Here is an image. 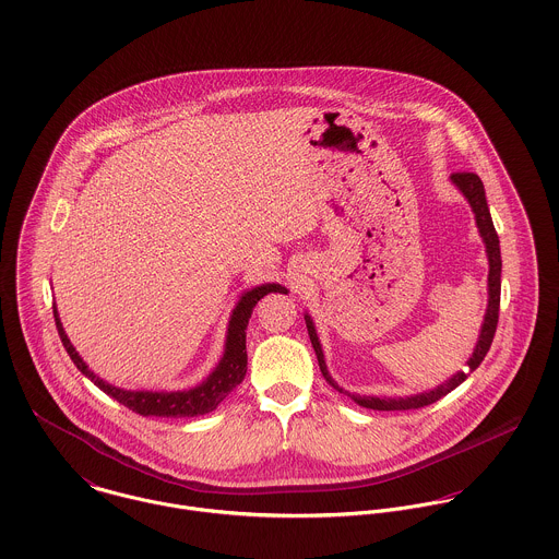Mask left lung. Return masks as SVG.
Wrapping results in <instances>:
<instances>
[{
    "label": "left lung",
    "mask_w": 559,
    "mask_h": 559,
    "mask_svg": "<svg viewBox=\"0 0 559 559\" xmlns=\"http://www.w3.org/2000/svg\"><path fill=\"white\" fill-rule=\"evenodd\" d=\"M452 180L454 185L465 193V198L469 200L474 213H476V224H478L479 235L486 242V253H488V308H486V317H484V324H481V333H479L478 344H476V350L472 355V359L467 361L469 370L467 372H459L454 374L450 381H445L443 385L435 388L432 392H426V394H419V396H408V399H374V396H353V400L366 408H374V411H408V408H421V406H428L432 402H437L439 399H443L445 394H450L452 390H456L469 372H474L478 368L479 364L484 361L490 344H492V337H495V331H497V320H499V299H501V251H499V237L495 233V226H492V219H490V211H488V204H486V195H484V185L479 180L478 174L474 171H454L452 174ZM306 324H308V333H310V340H312V346L317 350V357H319L320 372L322 377L335 388L340 390L329 372H326V366H324V357H322V348H320L319 335H317V329L312 324L310 317H306ZM342 392V390H340Z\"/></svg>",
    "instance_id": "1"
}]
</instances>
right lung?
<instances>
[{
    "label": "right lung",
    "mask_w": 559,
    "mask_h": 559,
    "mask_svg": "<svg viewBox=\"0 0 559 559\" xmlns=\"http://www.w3.org/2000/svg\"><path fill=\"white\" fill-rule=\"evenodd\" d=\"M269 293H286V288L280 286V284H264V286H258V288H253V290H249L240 297L239 306L235 308L233 319L228 324L226 353H224L219 366L215 368V372L202 385H198L195 390H189V392H127V390H120V388H114V385L100 381L94 372L87 370L80 353L73 348L69 335L64 333V326L60 322L56 306H53V319H56L60 340H62L67 353L71 355L73 364L78 366V370L83 372L90 381H94V385L98 390H103L107 396L118 400L120 404L129 406L131 411L144 415V417H148V415H155V417H198V415H204V413L217 408V404L226 399L245 379V372H247L245 329H247V322L251 319V312H253L255 304Z\"/></svg>",
    "instance_id": "right-lung-1"
}]
</instances>
